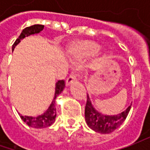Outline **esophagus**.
Masks as SVG:
<instances>
[{"label": "esophagus", "instance_id": "obj_1", "mask_svg": "<svg viewBox=\"0 0 150 150\" xmlns=\"http://www.w3.org/2000/svg\"><path fill=\"white\" fill-rule=\"evenodd\" d=\"M77 79V75H76V73L74 72H72L70 75H69V77L67 78V85H70V84L72 83L73 81H75Z\"/></svg>", "mask_w": 150, "mask_h": 150}]
</instances>
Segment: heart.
<instances>
[{
    "mask_svg": "<svg viewBox=\"0 0 150 150\" xmlns=\"http://www.w3.org/2000/svg\"><path fill=\"white\" fill-rule=\"evenodd\" d=\"M100 46L91 41H79L70 47V53L76 57H83L95 54Z\"/></svg>",
    "mask_w": 150,
    "mask_h": 150,
    "instance_id": "1",
    "label": "heart"
}]
</instances>
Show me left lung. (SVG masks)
I'll list each match as a JSON object with an SVG mask.
<instances>
[{
    "label": "left lung",
    "instance_id": "obj_1",
    "mask_svg": "<svg viewBox=\"0 0 150 150\" xmlns=\"http://www.w3.org/2000/svg\"><path fill=\"white\" fill-rule=\"evenodd\" d=\"M131 105L125 111L114 116H107L101 114L93 107L88 95L87 96V102L85 106V119L86 123L95 132L101 134H110L118 129L126 119L129 112Z\"/></svg>",
    "mask_w": 150,
    "mask_h": 150
}]
</instances>
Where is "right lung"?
Masks as SVG:
<instances>
[{"mask_svg": "<svg viewBox=\"0 0 150 150\" xmlns=\"http://www.w3.org/2000/svg\"><path fill=\"white\" fill-rule=\"evenodd\" d=\"M44 28L43 25H33V26L26 27L22 32L21 33L19 38L16 40L14 44L12 45V50H14L15 47L19 43L21 40H22L23 38L26 37H28L32 34H36L38 33L41 31H42ZM65 87V82L63 80H59L57 83H56V89H55V96L52 102L51 105L48 108V109L44 112L43 114L38 116L37 118H33V117H29V116H22L21 114L19 113L20 117L21 119L26 123L28 126L32 127V128H36V129H42V128H46L48 127L50 125L53 124L55 122V118L57 116V112H56V103H55V99L57 96L62 93V91L63 90Z\"/></svg>", "mask_w": 150, "mask_h": 150, "instance_id": "obj_1", "label": "right lung"}]
</instances>
